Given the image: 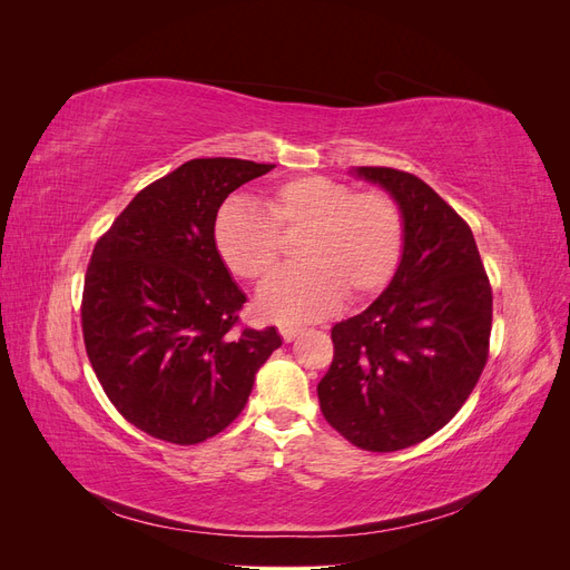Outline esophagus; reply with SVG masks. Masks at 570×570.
I'll return each mask as SVG.
<instances>
[{
  "mask_svg": "<svg viewBox=\"0 0 570 570\" xmlns=\"http://www.w3.org/2000/svg\"><path fill=\"white\" fill-rule=\"evenodd\" d=\"M278 331H281V335H283V340H285V342H292V340L299 337V335L304 333V327H302V325L281 323V325H278Z\"/></svg>",
  "mask_w": 570,
  "mask_h": 570,
  "instance_id": "esophagus-1",
  "label": "esophagus"
}]
</instances>
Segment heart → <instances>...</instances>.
Listing matches in <instances>:
<instances>
[{"label": "heart", "mask_w": 570, "mask_h": 570, "mask_svg": "<svg viewBox=\"0 0 570 570\" xmlns=\"http://www.w3.org/2000/svg\"><path fill=\"white\" fill-rule=\"evenodd\" d=\"M304 230L299 266L275 273L258 292V312L273 321H316L352 299L383 292L402 264L404 214L385 193H358L325 176L273 187L266 212L228 199L214 218V245L237 278L264 281L278 266L281 237Z\"/></svg>", "instance_id": "b5f03b06"}]
</instances>
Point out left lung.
Here are the masks:
<instances>
[{
  "instance_id": "left-lung-1",
  "label": "left lung",
  "mask_w": 570,
  "mask_h": 570,
  "mask_svg": "<svg viewBox=\"0 0 570 570\" xmlns=\"http://www.w3.org/2000/svg\"><path fill=\"white\" fill-rule=\"evenodd\" d=\"M400 204L406 239L394 278L358 316L333 325L318 383L325 421L368 452H396L454 419L485 368L492 289L465 220L421 178L356 166Z\"/></svg>"
}]
</instances>
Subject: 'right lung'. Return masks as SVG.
Returning a JSON list of instances; mask_svg holds the SVG:
<instances>
[{
	"label": "right lung",
	"instance_id": "add662e5",
	"mask_svg": "<svg viewBox=\"0 0 570 570\" xmlns=\"http://www.w3.org/2000/svg\"><path fill=\"white\" fill-rule=\"evenodd\" d=\"M273 164L193 159L151 183L95 245L82 292L90 364L142 433L197 444L245 409L275 327L237 331L247 302L214 245L226 197Z\"/></svg>",
	"mask_w": 570,
	"mask_h": 570
}]
</instances>
